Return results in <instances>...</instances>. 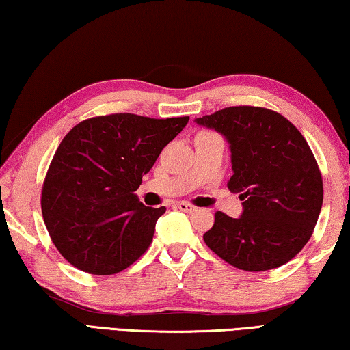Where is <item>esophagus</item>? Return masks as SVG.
Segmentation results:
<instances>
[{
    "instance_id": "1",
    "label": "esophagus",
    "mask_w": 350,
    "mask_h": 350,
    "mask_svg": "<svg viewBox=\"0 0 350 350\" xmlns=\"http://www.w3.org/2000/svg\"><path fill=\"white\" fill-rule=\"evenodd\" d=\"M176 208H179V211H182V212H187V213H193V212H196V207L193 206V204H189V202H185V201L177 202V204H176Z\"/></svg>"
}]
</instances>
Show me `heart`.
<instances>
[{
  "instance_id": "obj_1",
  "label": "heart",
  "mask_w": 350,
  "mask_h": 350,
  "mask_svg": "<svg viewBox=\"0 0 350 350\" xmlns=\"http://www.w3.org/2000/svg\"><path fill=\"white\" fill-rule=\"evenodd\" d=\"M201 133H207V132H201Z\"/></svg>"
}]
</instances>
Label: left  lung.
Listing matches in <instances>:
<instances>
[{
  "mask_svg": "<svg viewBox=\"0 0 350 350\" xmlns=\"http://www.w3.org/2000/svg\"><path fill=\"white\" fill-rule=\"evenodd\" d=\"M196 122L225 135L243 213L215 212L202 236L232 267L264 272L289 262L310 241L319 218L324 184L304 135L280 113L262 107H228Z\"/></svg>",
  "mask_w": 350,
  "mask_h": 350,
  "instance_id": "left-lung-1",
  "label": "left lung"
}]
</instances>
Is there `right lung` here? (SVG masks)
<instances>
[{
  "mask_svg": "<svg viewBox=\"0 0 350 350\" xmlns=\"http://www.w3.org/2000/svg\"><path fill=\"white\" fill-rule=\"evenodd\" d=\"M189 119L114 113L85 119L66 135L40 207L55 247L74 267L114 275L146 253L166 208L144 206L135 191Z\"/></svg>",
  "mask_w": 350,
  "mask_h": 350,
  "instance_id": "1",
  "label": "right lung"
}]
</instances>
